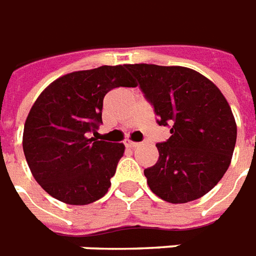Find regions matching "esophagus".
<instances>
[{
    "mask_svg": "<svg viewBox=\"0 0 256 256\" xmlns=\"http://www.w3.org/2000/svg\"><path fill=\"white\" fill-rule=\"evenodd\" d=\"M124 144H126V148H136L140 146V144H138V142H132V140H128V142H126Z\"/></svg>",
    "mask_w": 256,
    "mask_h": 256,
    "instance_id": "1",
    "label": "esophagus"
}]
</instances>
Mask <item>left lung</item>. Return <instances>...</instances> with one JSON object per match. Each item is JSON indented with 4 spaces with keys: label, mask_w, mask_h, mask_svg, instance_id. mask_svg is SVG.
Instances as JSON below:
<instances>
[{
    "label": "left lung",
    "mask_w": 256,
    "mask_h": 256,
    "mask_svg": "<svg viewBox=\"0 0 256 256\" xmlns=\"http://www.w3.org/2000/svg\"><path fill=\"white\" fill-rule=\"evenodd\" d=\"M171 136L156 144L160 158L144 168L150 190L168 203L207 194L231 164L236 124L222 92L188 68L126 65Z\"/></svg>",
    "instance_id": "obj_1"
}]
</instances>
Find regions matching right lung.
<instances>
[{
	"mask_svg": "<svg viewBox=\"0 0 256 256\" xmlns=\"http://www.w3.org/2000/svg\"><path fill=\"white\" fill-rule=\"evenodd\" d=\"M120 86H136L126 65H104L57 78L33 104L22 148L34 179L53 198L84 206L108 191L124 144L88 134L102 124L104 96Z\"/></svg>",
	"mask_w": 256,
	"mask_h": 256,
	"instance_id": "obj_1",
	"label": "right lung"
}]
</instances>
